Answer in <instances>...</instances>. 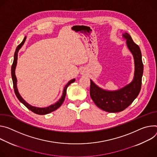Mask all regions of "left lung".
<instances>
[{
  "label": "left lung",
  "instance_id": "8db88e82",
  "mask_svg": "<svg viewBox=\"0 0 157 157\" xmlns=\"http://www.w3.org/2000/svg\"><path fill=\"white\" fill-rule=\"evenodd\" d=\"M123 36L127 39L128 48L132 53L135 60L133 81L124 88L112 92L100 89L90 80V94L92 100L98 107L110 113L121 112L127 109L137 97L142 86L144 64L140 47L133 41L128 33H125Z\"/></svg>",
  "mask_w": 157,
  "mask_h": 157
}]
</instances>
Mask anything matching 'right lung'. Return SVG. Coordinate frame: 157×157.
Listing matches in <instances>:
<instances>
[{
	"mask_svg": "<svg viewBox=\"0 0 157 157\" xmlns=\"http://www.w3.org/2000/svg\"><path fill=\"white\" fill-rule=\"evenodd\" d=\"M26 39V37H24V40H22V42L17 47V48L15 50V54H14V59H13V63L12 65V68H11V75H12V81H13V89H14V92L15 94L18 98L19 100V101L21 102H22L24 105L30 110H31L32 112H33V113L38 114V115H45L47 113H49L52 112H54L56 110H57L58 108H59L62 104L63 103L65 96H66V94H67V89L68 87V86L69 85H71L72 83L75 82V79H72L71 80H70L67 84L65 85V86L63 89V94L62 97L60 98V99L56 103L53 104V105H51L50 106L48 107H45V108H38V107H35L33 106H31L30 105H29V103H27L22 98V97L20 95V94H19L18 90H17V78L15 77V67H16V65H17V55H18V52L19 50V49L22 47V46L23 45V44H24L25 41Z\"/></svg>",
	"mask_w": 157,
	"mask_h": 157,
	"instance_id": "right-lung-1",
	"label": "right lung"
}]
</instances>
